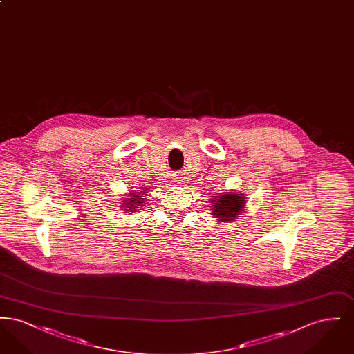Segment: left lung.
<instances>
[{
    "label": "left lung",
    "mask_w": 354,
    "mask_h": 354,
    "mask_svg": "<svg viewBox=\"0 0 354 354\" xmlns=\"http://www.w3.org/2000/svg\"><path fill=\"white\" fill-rule=\"evenodd\" d=\"M209 212L212 218L218 220V223H227L234 221L240 218L241 212H244L247 199L241 192L237 191H227V192H218L215 196L209 198Z\"/></svg>",
    "instance_id": "8db88e82"
}]
</instances>
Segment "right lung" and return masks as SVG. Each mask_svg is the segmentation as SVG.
Returning <instances> with one entry per match:
<instances>
[{"instance_id": "1", "label": "right lung", "mask_w": 354, "mask_h": 354, "mask_svg": "<svg viewBox=\"0 0 354 354\" xmlns=\"http://www.w3.org/2000/svg\"><path fill=\"white\" fill-rule=\"evenodd\" d=\"M147 192L146 189H143L142 187L139 188H131V191L127 194V196H123V199H120L119 207L123 208V211H127L130 214L138 212L140 208H143V205L146 204V198H147Z\"/></svg>"}]
</instances>
